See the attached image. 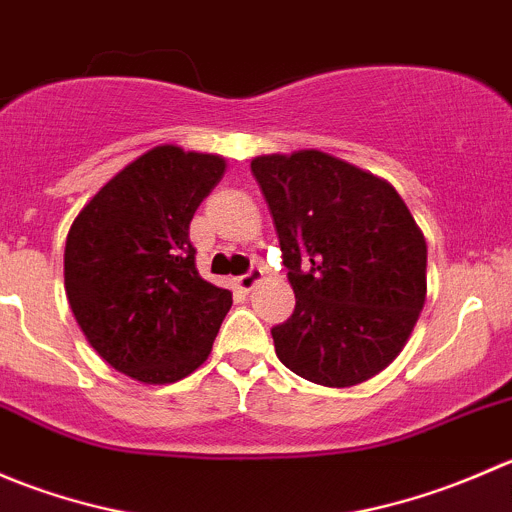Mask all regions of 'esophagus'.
Returning a JSON list of instances; mask_svg holds the SVG:
<instances>
[{"instance_id": "1", "label": "esophagus", "mask_w": 512, "mask_h": 512, "mask_svg": "<svg viewBox=\"0 0 512 512\" xmlns=\"http://www.w3.org/2000/svg\"><path fill=\"white\" fill-rule=\"evenodd\" d=\"M262 280H265V270H262V267H252L247 275H240L235 282H237V287L245 289V292H250V289L255 285H260Z\"/></svg>"}]
</instances>
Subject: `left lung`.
Instances as JSON below:
<instances>
[{"label": "left lung", "instance_id": "8db88e82", "mask_svg": "<svg viewBox=\"0 0 512 512\" xmlns=\"http://www.w3.org/2000/svg\"><path fill=\"white\" fill-rule=\"evenodd\" d=\"M250 168L297 299L272 329L280 361L332 389L384 371L426 304V237L411 210L389 180L314 148Z\"/></svg>", "mask_w": 512, "mask_h": 512}]
</instances>
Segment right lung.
I'll return each instance as SVG.
<instances>
[{
    "instance_id": "right-lung-1",
    "label": "right lung",
    "mask_w": 512,
    "mask_h": 512,
    "mask_svg": "<svg viewBox=\"0 0 512 512\" xmlns=\"http://www.w3.org/2000/svg\"><path fill=\"white\" fill-rule=\"evenodd\" d=\"M227 160L151 148L118 170L66 235L64 287L86 342L141 384H173L205 364L230 289L195 267L188 227Z\"/></svg>"
}]
</instances>
